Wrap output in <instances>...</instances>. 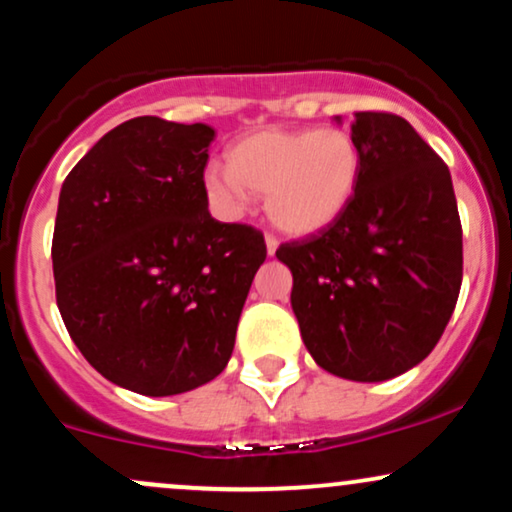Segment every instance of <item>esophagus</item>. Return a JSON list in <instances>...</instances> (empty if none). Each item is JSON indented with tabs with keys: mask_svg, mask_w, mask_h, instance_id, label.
Here are the masks:
<instances>
[{
	"mask_svg": "<svg viewBox=\"0 0 512 512\" xmlns=\"http://www.w3.org/2000/svg\"><path fill=\"white\" fill-rule=\"evenodd\" d=\"M264 243H267V255L274 257L276 248H279V240H276L274 236H267V238H264Z\"/></svg>",
	"mask_w": 512,
	"mask_h": 512,
	"instance_id": "1",
	"label": "esophagus"
}]
</instances>
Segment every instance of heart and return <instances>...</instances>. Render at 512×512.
<instances>
[{
  "instance_id": "1",
  "label": "heart",
  "mask_w": 512,
  "mask_h": 512,
  "mask_svg": "<svg viewBox=\"0 0 512 512\" xmlns=\"http://www.w3.org/2000/svg\"><path fill=\"white\" fill-rule=\"evenodd\" d=\"M361 175V149L342 127L257 129L226 151V168L204 178L211 202L236 214L250 195H264V211L279 231L310 236L349 207Z\"/></svg>"
}]
</instances>
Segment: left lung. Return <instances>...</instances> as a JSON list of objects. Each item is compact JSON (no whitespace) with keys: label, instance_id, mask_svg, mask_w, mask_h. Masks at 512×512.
I'll return each instance as SVG.
<instances>
[{"label":"left lung","instance_id":"1","mask_svg":"<svg viewBox=\"0 0 512 512\" xmlns=\"http://www.w3.org/2000/svg\"><path fill=\"white\" fill-rule=\"evenodd\" d=\"M342 122V117H334ZM361 175L325 231L276 250L320 368L356 383L407 373L438 344L462 286L450 170L404 117L356 113Z\"/></svg>","mask_w":512,"mask_h":512}]
</instances>
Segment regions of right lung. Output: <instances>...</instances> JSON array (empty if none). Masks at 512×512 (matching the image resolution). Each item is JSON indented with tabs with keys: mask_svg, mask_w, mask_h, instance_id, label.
Segmentation results:
<instances>
[{
	"mask_svg": "<svg viewBox=\"0 0 512 512\" xmlns=\"http://www.w3.org/2000/svg\"><path fill=\"white\" fill-rule=\"evenodd\" d=\"M214 137L202 122L134 117L62 182L57 308L86 361L146 397L190 392L226 368L267 257L260 231L209 214Z\"/></svg>",
	"mask_w": 512,
	"mask_h": 512,
	"instance_id": "obj_1",
	"label": "right lung"
}]
</instances>
